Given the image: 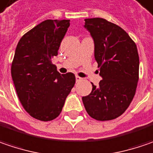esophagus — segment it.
<instances>
[{
  "instance_id": "esophagus-1",
  "label": "esophagus",
  "mask_w": 153,
  "mask_h": 153,
  "mask_svg": "<svg viewBox=\"0 0 153 153\" xmlns=\"http://www.w3.org/2000/svg\"><path fill=\"white\" fill-rule=\"evenodd\" d=\"M82 80V78L80 77V76H76V82H80V81Z\"/></svg>"
}]
</instances>
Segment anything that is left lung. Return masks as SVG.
<instances>
[{
	"mask_svg": "<svg viewBox=\"0 0 153 153\" xmlns=\"http://www.w3.org/2000/svg\"><path fill=\"white\" fill-rule=\"evenodd\" d=\"M84 27L95 43V58L100 69L99 86L82 97L89 116L110 120L120 116L132 102L139 81L137 46L126 32L102 18L85 19Z\"/></svg>",
	"mask_w": 153,
	"mask_h": 153,
	"instance_id": "left-lung-1",
	"label": "left lung"
}]
</instances>
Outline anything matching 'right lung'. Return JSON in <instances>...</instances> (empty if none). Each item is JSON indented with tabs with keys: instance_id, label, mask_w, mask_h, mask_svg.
I'll use <instances>...</instances> for the list:
<instances>
[{
	"instance_id": "right-lung-1",
	"label": "right lung",
	"mask_w": 153,
	"mask_h": 153,
	"mask_svg": "<svg viewBox=\"0 0 153 153\" xmlns=\"http://www.w3.org/2000/svg\"><path fill=\"white\" fill-rule=\"evenodd\" d=\"M70 27L69 19H46L19 39L11 75L19 102L33 118L49 121L60 114L76 82L71 72L60 74L51 63Z\"/></svg>"
}]
</instances>
